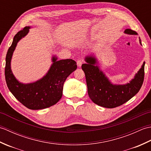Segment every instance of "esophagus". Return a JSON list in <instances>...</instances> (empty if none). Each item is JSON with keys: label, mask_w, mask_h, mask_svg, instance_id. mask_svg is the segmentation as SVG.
Returning <instances> with one entry per match:
<instances>
[{"label": "esophagus", "mask_w": 151, "mask_h": 151, "mask_svg": "<svg viewBox=\"0 0 151 151\" xmlns=\"http://www.w3.org/2000/svg\"><path fill=\"white\" fill-rule=\"evenodd\" d=\"M84 63V61L82 59H81V60H78V61H77V65L80 67H81V65H82L83 63Z\"/></svg>", "instance_id": "obj_1"}]
</instances>
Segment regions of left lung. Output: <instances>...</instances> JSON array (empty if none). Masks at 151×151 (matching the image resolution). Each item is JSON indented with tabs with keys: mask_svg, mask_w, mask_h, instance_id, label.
Masks as SVG:
<instances>
[{
	"mask_svg": "<svg viewBox=\"0 0 151 151\" xmlns=\"http://www.w3.org/2000/svg\"><path fill=\"white\" fill-rule=\"evenodd\" d=\"M124 32L137 34L135 31L130 29H126ZM139 42L142 44L140 38ZM86 61L88 63L82 64V69L85 73L88 95L94 103L100 106L107 108L119 106L132 98L139 91L143 84L145 62L130 83L125 85H113L99 70L98 66H95V58L87 56Z\"/></svg>",
	"mask_w": 151,
	"mask_h": 151,
	"instance_id": "8db88e82",
	"label": "left lung"
}]
</instances>
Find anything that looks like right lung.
Returning <instances> with one entry per match:
<instances>
[{"instance_id": "1", "label": "right lung", "mask_w": 151, "mask_h": 151, "mask_svg": "<svg viewBox=\"0 0 151 151\" xmlns=\"http://www.w3.org/2000/svg\"><path fill=\"white\" fill-rule=\"evenodd\" d=\"M30 28L25 27L14 36L6 56L5 78L9 91L21 104L30 110H41L52 106L60 100L63 83L77 65L72 59L57 61V58L54 56L52 65L43 78L31 84L19 83L12 72L11 59L17 42L26 36Z\"/></svg>"}]
</instances>
